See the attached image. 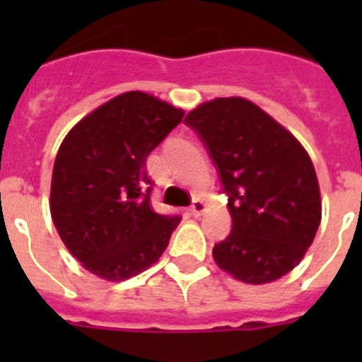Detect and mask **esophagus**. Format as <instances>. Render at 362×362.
I'll return each instance as SVG.
<instances>
[{"mask_svg": "<svg viewBox=\"0 0 362 362\" xmlns=\"http://www.w3.org/2000/svg\"><path fill=\"white\" fill-rule=\"evenodd\" d=\"M204 209H206V204H204L201 199H196V201H194V203H192L190 214H192V216H194V217H199L201 214L204 212Z\"/></svg>", "mask_w": 362, "mask_h": 362, "instance_id": "esophagus-1", "label": "esophagus"}]
</instances>
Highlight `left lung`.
I'll list each match as a JSON object with an SVG mask.
<instances>
[{
	"mask_svg": "<svg viewBox=\"0 0 362 362\" xmlns=\"http://www.w3.org/2000/svg\"><path fill=\"white\" fill-rule=\"evenodd\" d=\"M216 165L232 232L214 246L221 270L264 284L299 264L321 223L312 159L296 137L243 98H217L185 117Z\"/></svg>",
	"mask_w": 362,
	"mask_h": 362,
	"instance_id": "left-lung-1",
	"label": "left lung"
}]
</instances>
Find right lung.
<instances>
[{"label":"right lung","instance_id":"1","mask_svg":"<svg viewBox=\"0 0 362 362\" xmlns=\"http://www.w3.org/2000/svg\"><path fill=\"white\" fill-rule=\"evenodd\" d=\"M185 112L124 92L83 117L57 150L50 187L54 226L94 276L124 281L161 257L179 216L152 210L145 161Z\"/></svg>","mask_w":362,"mask_h":362}]
</instances>
